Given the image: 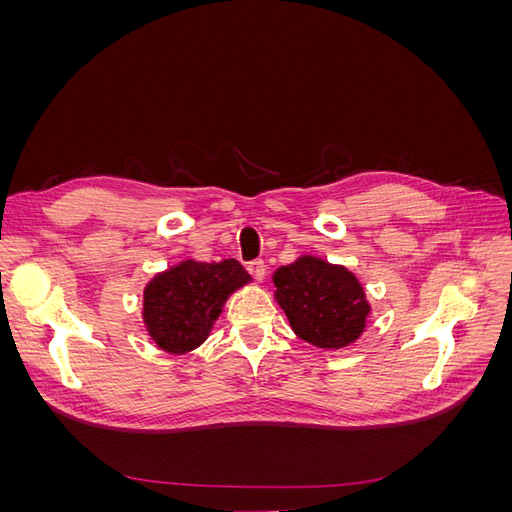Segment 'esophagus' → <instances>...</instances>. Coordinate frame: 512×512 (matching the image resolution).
Masks as SVG:
<instances>
[{"label": "esophagus", "mask_w": 512, "mask_h": 512, "mask_svg": "<svg viewBox=\"0 0 512 512\" xmlns=\"http://www.w3.org/2000/svg\"><path fill=\"white\" fill-rule=\"evenodd\" d=\"M247 271H250V275L254 277L256 282H262V280H265L267 267H265V262H262V260H254V262H250V265H247Z\"/></svg>", "instance_id": "1"}]
</instances>
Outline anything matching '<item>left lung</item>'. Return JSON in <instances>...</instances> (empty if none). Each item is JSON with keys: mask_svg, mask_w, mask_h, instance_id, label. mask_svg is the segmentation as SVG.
Listing matches in <instances>:
<instances>
[{"mask_svg": "<svg viewBox=\"0 0 512 512\" xmlns=\"http://www.w3.org/2000/svg\"><path fill=\"white\" fill-rule=\"evenodd\" d=\"M273 286L294 335L316 348L342 350L367 327L365 288L344 265L303 254L273 273Z\"/></svg>", "mask_w": 512, "mask_h": 512, "instance_id": "left-lung-1", "label": "left lung"}]
</instances>
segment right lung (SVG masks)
<instances>
[{"instance_id":"right-lung-1","label":"right lung","mask_w":512,"mask_h":512,"mask_svg":"<svg viewBox=\"0 0 512 512\" xmlns=\"http://www.w3.org/2000/svg\"><path fill=\"white\" fill-rule=\"evenodd\" d=\"M250 282V273L235 258L181 260L153 275L145 286L141 312L145 331L164 352H192L211 335L230 294Z\"/></svg>"}]
</instances>
